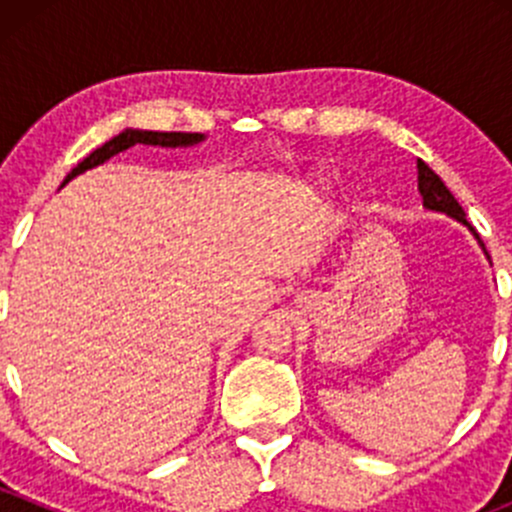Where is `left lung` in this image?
Instances as JSON below:
<instances>
[{
    "label": "left lung",
    "mask_w": 512,
    "mask_h": 512,
    "mask_svg": "<svg viewBox=\"0 0 512 512\" xmlns=\"http://www.w3.org/2000/svg\"><path fill=\"white\" fill-rule=\"evenodd\" d=\"M416 168H418V190H421L423 208L436 210V213H446L448 218H453V220H458V223H463V225L468 227V230L473 232V235L478 237V232L473 230L471 223H468V220H466V213H463V208H461V205H458V200L453 198L451 190L446 188V183H443V180L438 178V175L433 173V170L428 168V165L423 163L421 158H418ZM480 247H483V242H480Z\"/></svg>",
    "instance_id": "1"
}]
</instances>
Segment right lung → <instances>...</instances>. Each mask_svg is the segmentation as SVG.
<instances>
[{
  "label": "right lung",
  "instance_id": "right-lung-1",
  "mask_svg": "<svg viewBox=\"0 0 512 512\" xmlns=\"http://www.w3.org/2000/svg\"><path fill=\"white\" fill-rule=\"evenodd\" d=\"M203 133H160V131H133V128H126L123 133H118V136H113L111 141L103 143L101 148H96L91 156H86L81 160L79 165H76L74 170H71L69 175H66L64 183H69L71 178H76L79 173H84V170L89 168H96V165L106 163L108 158L116 156V153L126 151V148L136 146V143H146V146H163V148H180V146H195V143L203 141Z\"/></svg>",
  "mask_w": 512,
  "mask_h": 512
}]
</instances>
